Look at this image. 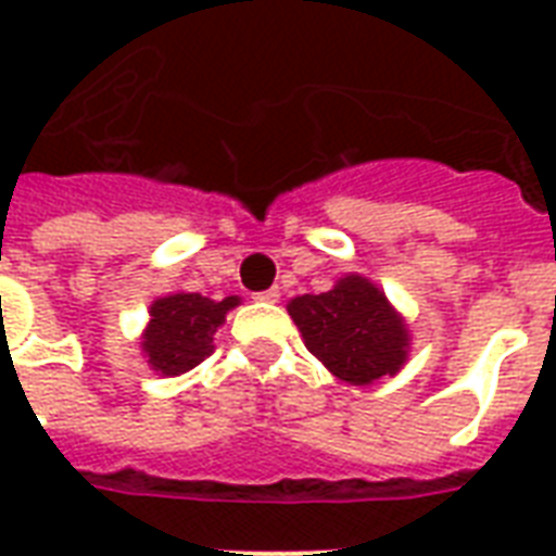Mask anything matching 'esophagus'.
<instances>
[{
    "label": "esophagus",
    "instance_id": "esophagus-1",
    "mask_svg": "<svg viewBox=\"0 0 556 556\" xmlns=\"http://www.w3.org/2000/svg\"><path fill=\"white\" fill-rule=\"evenodd\" d=\"M255 299H257V301H266V304H275V301L281 299V292H278V287H273V290H264V292H257Z\"/></svg>",
    "mask_w": 556,
    "mask_h": 556
}]
</instances>
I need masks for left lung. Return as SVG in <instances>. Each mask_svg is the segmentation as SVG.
<instances>
[{
    "label": "left lung",
    "instance_id": "1",
    "mask_svg": "<svg viewBox=\"0 0 556 556\" xmlns=\"http://www.w3.org/2000/svg\"><path fill=\"white\" fill-rule=\"evenodd\" d=\"M301 339L327 371L351 386H374L406 365L412 333L403 313L365 275H342L333 290L287 304Z\"/></svg>",
    "mask_w": 556,
    "mask_h": 556
}]
</instances>
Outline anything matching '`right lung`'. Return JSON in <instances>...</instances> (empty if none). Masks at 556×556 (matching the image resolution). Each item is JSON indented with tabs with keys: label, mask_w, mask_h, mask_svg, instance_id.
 I'll list each match as a JSON object with an SVG mask.
<instances>
[{
	"label": "right lung",
	"mask_w": 556,
	"mask_h": 556,
	"mask_svg": "<svg viewBox=\"0 0 556 556\" xmlns=\"http://www.w3.org/2000/svg\"><path fill=\"white\" fill-rule=\"evenodd\" d=\"M240 304L238 295L223 301L200 292H167L150 304V321L139 339L148 365L162 377H179L214 354V333L226 325L229 309Z\"/></svg>",
	"instance_id": "right-lung-1"
}]
</instances>
